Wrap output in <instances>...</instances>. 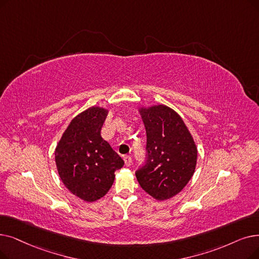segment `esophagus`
Masks as SVG:
<instances>
[{
  "instance_id": "esophagus-1",
  "label": "esophagus",
  "mask_w": 259,
  "mask_h": 259,
  "mask_svg": "<svg viewBox=\"0 0 259 259\" xmlns=\"http://www.w3.org/2000/svg\"><path fill=\"white\" fill-rule=\"evenodd\" d=\"M123 161H125L126 166H130L132 164V159H131V156H129V155L123 156Z\"/></svg>"
}]
</instances>
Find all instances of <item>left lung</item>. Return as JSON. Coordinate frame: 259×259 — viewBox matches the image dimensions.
I'll list each match as a JSON object with an SVG mask.
<instances>
[{"label":"left lung","instance_id":"left-lung-1","mask_svg":"<svg viewBox=\"0 0 259 259\" xmlns=\"http://www.w3.org/2000/svg\"><path fill=\"white\" fill-rule=\"evenodd\" d=\"M147 145L146 162L136 176L141 187L154 199H170L186 186L197 165L192 134L176 111L164 105L141 108Z\"/></svg>","mask_w":259,"mask_h":259}]
</instances>
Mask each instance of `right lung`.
I'll return each instance as SVG.
<instances>
[{
    "label": "right lung",
    "mask_w": 259,
    "mask_h": 259,
    "mask_svg": "<svg viewBox=\"0 0 259 259\" xmlns=\"http://www.w3.org/2000/svg\"><path fill=\"white\" fill-rule=\"evenodd\" d=\"M108 110L91 107L72 119L55 150L61 181L70 192L87 202L104 197L123 166L100 131Z\"/></svg>",
    "instance_id": "add662e5"
}]
</instances>
